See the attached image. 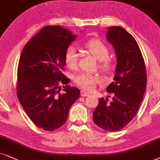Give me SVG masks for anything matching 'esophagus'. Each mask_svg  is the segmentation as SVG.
<instances>
[{
	"instance_id": "34e87169",
	"label": "esophagus",
	"mask_w": 160,
	"mask_h": 160,
	"mask_svg": "<svg viewBox=\"0 0 160 160\" xmlns=\"http://www.w3.org/2000/svg\"><path fill=\"white\" fill-rule=\"evenodd\" d=\"M80 94H81V96L82 97H87V96H89V93L85 92V91L82 90L81 92H80Z\"/></svg>"
}]
</instances>
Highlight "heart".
Here are the masks:
<instances>
[{"instance_id": "1", "label": "heart", "mask_w": 160, "mask_h": 160, "mask_svg": "<svg viewBox=\"0 0 160 160\" xmlns=\"http://www.w3.org/2000/svg\"><path fill=\"white\" fill-rule=\"evenodd\" d=\"M86 51L98 61L99 67L104 73L110 74L114 66V61L109 57V48L103 42L99 39H92L84 43ZM64 60L67 67L74 69L78 66V54L76 48L68 46L65 52ZM74 82L86 91L94 90L97 85L100 82V78L98 75L81 73L77 74L74 78Z\"/></svg>"}]
</instances>
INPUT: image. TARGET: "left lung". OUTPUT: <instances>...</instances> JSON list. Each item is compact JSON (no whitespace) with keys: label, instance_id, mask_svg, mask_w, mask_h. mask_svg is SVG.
<instances>
[{"label":"left lung","instance_id":"obj_1","mask_svg":"<svg viewBox=\"0 0 160 160\" xmlns=\"http://www.w3.org/2000/svg\"><path fill=\"white\" fill-rule=\"evenodd\" d=\"M106 39L117 56L114 81L106 88L114 97L110 102L108 98L99 99L93 120L104 130L117 131L138 112L145 92L147 74L142 53L131 34L120 26H111L108 27Z\"/></svg>","mask_w":160,"mask_h":160}]
</instances>
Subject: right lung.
Segmentation results:
<instances>
[{
	"mask_svg": "<svg viewBox=\"0 0 160 160\" xmlns=\"http://www.w3.org/2000/svg\"><path fill=\"white\" fill-rule=\"evenodd\" d=\"M76 38L59 26H45L26 44L20 57L18 100L32 122L45 131L60 128L80 97V90L67 85L69 79L62 74L65 52ZM61 83L66 86L60 94Z\"/></svg>",
	"mask_w": 160,
	"mask_h": 160,
	"instance_id": "right-lung-1",
	"label": "right lung"
}]
</instances>
